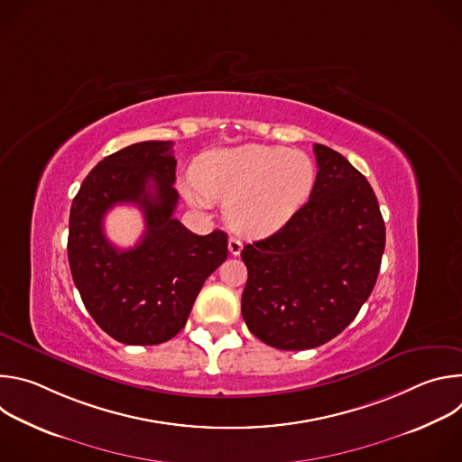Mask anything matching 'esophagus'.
<instances>
[{"label":"esophagus","instance_id":"34e87169","mask_svg":"<svg viewBox=\"0 0 462 462\" xmlns=\"http://www.w3.org/2000/svg\"><path fill=\"white\" fill-rule=\"evenodd\" d=\"M241 248H243L241 239H237V237H230V239H228V250H230L232 255H239V254H241Z\"/></svg>","mask_w":462,"mask_h":462}]
</instances>
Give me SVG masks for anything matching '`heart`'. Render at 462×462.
<instances>
[{
  "label": "heart",
  "instance_id": "b5f03b06",
  "mask_svg": "<svg viewBox=\"0 0 462 462\" xmlns=\"http://www.w3.org/2000/svg\"><path fill=\"white\" fill-rule=\"evenodd\" d=\"M195 180H182L180 191L197 207L226 201L234 230L269 236L285 226L307 203L316 168L303 152L282 146L246 144L205 153L195 164Z\"/></svg>",
  "mask_w": 462,
  "mask_h": 462
}]
</instances>
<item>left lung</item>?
Listing matches in <instances>:
<instances>
[{"label": "left lung", "mask_w": 462, "mask_h": 462, "mask_svg": "<svg viewBox=\"0 0 462 462\" xmlns=\"http://www.w3.org/2000/svg\"><path fill=\"white\" fill-rule=\"evenodd\" d=\"M309 201L276 234L245 245L248 331L283 351L312 349L356 318L378 278L385 226L367 179L338 152L314 144Z\"/></svg>", "instance_id": "left-lung-1"}]
</instances>
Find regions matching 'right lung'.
Segmentation results:
<instances>
[{"instance_id": "1", "label": "right lung", "mask_w": 462, "mask_h": 462, "mask_svg": "<svg viewBox=\"0 0 462 462\" xmlns=\"http://www.w3.org/2000/svg\"><path fill=\"white\" fill-rule=\"evenodd\" d=\"M175 166L171 141L131 144L89 171L71 205L73 282L102 331L125 346L171 340L207 278L228 255L223 230L197 236L173 217ZM124 202L137 204L147 221L143 239L127 251L103 234V216Z\"/></svg>"}]
</instances>
